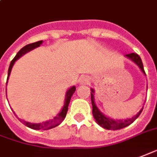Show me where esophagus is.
Here are the masks:
<instances>
[{
	"instance_id": "esophagus-1",
	"label": "esophagus",
	"mask_w": 157,
	"mask_h": 157,
	"mask_svg": "<svg viewBox=\"0 0 157 157\" xmlns=\"http://www.w3.org/2000/svg\"><path fill=\"white\" fill-rule=\"evenodd\" d=\"M80 83H84V84H87V83H90V78L88 76H83L80 78Z\"/></svg>"
}]
</instances>
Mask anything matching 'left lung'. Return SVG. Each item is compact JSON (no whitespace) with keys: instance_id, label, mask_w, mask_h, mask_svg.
Returning a JSON list of instances; mask_svg holds the SVG:
<instances>
[{"instance_id":"1","label":"left lung","mask_w":157,"mask_h":157,"mask_svg":"<svg viewBox=\"0 0 157 157\" xmlns=\"http://www.w3.org/2000/svg\"><path fill=\"white\" fill-rule=\"evenodd\" d=\"M127 58H129L130 59H131L134 63H136L139 67L141 69L144 74H146L145 73V70H144V67H143L142 61H141V58H140V56L136 53H130V54L125 55ZM94 90L91 89V103H92L93 106V115L95 119L96 122L100 125L103 128H105L106 130H120V129H122V128H124V127L130 125L131 123H133L134 121L136 120L137 118L139 117V115H140V113L142 111L143 109H141L140 112L136 115L134 117H132L131 119H127V120H112L110 118L106 117L105 115H103L101 112L99 111V109L97 108L95 103H94Z\"/></svg>"}]
</instances>
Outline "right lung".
<instances>
[{
	"label": "right lung",
	"instance_id": "right-lung-1",
	"mask_svg": "<svg viewBox=\"0 0 157 157\" xmlns=\"http://www.w3.org/2000/svg\"><path fill=\"white\" fill-rule=\"evenodd\" d=\"M42 43V41H38V42H33V43H30V44H27L25 47H23L21 49L20 51L17 52V54L16 55L12 60H11V63H10V66H9V68H8V75H7V80L8 78H9V75L11 74V68H12V66L14 64V63L18 58H20L21 56H22L23 54H25L26 52H29L31 50H33L35 48H37L39 47L41 44ZM6 83H7V81H6ZM76 90V88L75 86H73L72 88H70L69 90H67V93H66V99H65V103L62 109L61 112L58 114L57 116H55L53 119L50 120L48 121H46V122H43V123H39V124H32V123H29V122H27V121H22V123H23L26 126L29 127L31 129H33V130H49V129H52V128H54V127L58 126V124L61 123L62 121L64 120V118L66 117V115H67V109H68V104L70 102L71 97L73 95V94L75 92Z\"/></svg>",
	"mask_w": 157,
	"mask_h": 157
}]
</instances>
